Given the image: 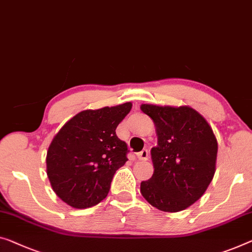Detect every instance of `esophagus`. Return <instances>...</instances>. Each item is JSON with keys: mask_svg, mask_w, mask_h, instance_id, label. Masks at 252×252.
I'll list each match as a JSON object with an SVG mask.
<instances>
[{"mask_svg": "<svg viewBox=\"0 0 252 252\" xmlns=\"http://www.w3.org/2000/svg\"><path fill=\"white\" fill-rule=\"evenodd\" d=\"M137 157L140 160H147L148 157H149V150L148 149H144L141 150L140 153L137 154Z\"/></svg>", "mask_w": 252, "mask_h": 252, "instance_id": "esophagus-1", "label": "esophagus"}]
</instances>
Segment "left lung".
Segmentation results:
<instances>
[{"label":"left lung","mask_w":252,"mask_h":252,"mask_svg":"<svg viewBox=\"0 0 252 252\" xmlns=\"http://www.w3.org/2000/svg\"><path fill=\"white\" fill-rule=\"evenodd\" d=\"M155 123L152 148L154 174L142 181L140 192L154 207L176 213L194 204L212 182L216 170L217 140L202 115L189 106L142 104Z\"/></svg>","instance_id":"obj_1"}]
</instances>
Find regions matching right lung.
Here are the masks:
<instances>
[{
	"mask_svg": "<svg viewBox=\"0 0 252 252\" xmlns=\"http://www.w3.org/2000/svg\"><path fill=\"white\" fill-rule=\"evenodd\" d=\"M132 104L82 111L55 134L47 150L51 186L71 207H93L106 198L114 173L127 160V146L116 126Z\"/></svg>",
	"mask_w": 252,
	"mask_h": 252,
	"instance_id": "right-lung-1",
	"label": "right lung"
}]
</instances>
